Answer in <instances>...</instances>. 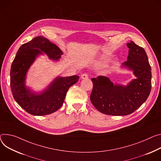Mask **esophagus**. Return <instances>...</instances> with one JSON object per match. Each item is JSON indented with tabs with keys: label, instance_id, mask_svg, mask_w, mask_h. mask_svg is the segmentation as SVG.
<instances>
[{
	"label": "esophagus",
	"instance_id": "obj_1",
	"mask_svg": "<svg viewBox=\"0 0 161 161\" xmlns=\"http://www.w3.org/2000/svg\"><path fill=\"white\" fill-rule=\"evenodd\" d=\"M81 77L82 79H87V78H89V75H87V74H86V73H84V74L81 75Z\"/></svg>",
	"mask_w": 161,
	"mask_h": 161
}]
</instances>
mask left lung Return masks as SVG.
Returning <instances> with one entry per match:
<instances>
[{"label":"left lung","instance_id":"8db88e82","mask_svg":"<svg viewBox=\"0 0 161 161\" xmlns=\"http://www.w3.org/2000/svg\"><path fill=\"white\" fill-rule=\"evenodd\" d=\"M127 61L121 68L133 71L136 77L126 85L114 83L107 76L92 78L91 101L100 112L110 115H126L139 108L148 97L152 88V72L144 49L130 41Z\"/></svg>","mask_w":161,"mask_h":161}]
</instances>
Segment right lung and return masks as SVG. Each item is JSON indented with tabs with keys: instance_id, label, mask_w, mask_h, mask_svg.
<instances>
[{
	"instance_id": "obj_1",
	"label": "right lung",
	"mask_w": 161,
	"mask_h": 161,
	"mask_svg": "<svg viewBox=\"0 0 161 161\" xmlns=\"http://www.w3.org/2000/svg\"><path fill=\"white\" fill-rule=\"evenodd\" d=\"M44 54L50 60L58 61L63 52L46 38L36 36L20 46L11 67L10 86L13 96L23 109L33 115H48L59 109L69 89L80 78L76 75L57 76L43 91H33L26 86L27 73L36 58Z\"/></svg>"
}]
</instances>
